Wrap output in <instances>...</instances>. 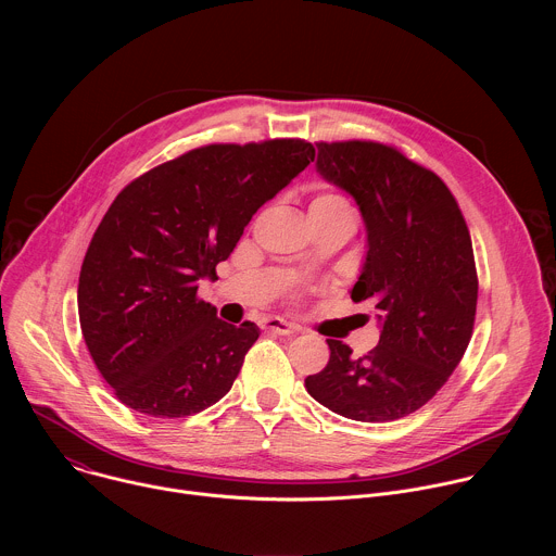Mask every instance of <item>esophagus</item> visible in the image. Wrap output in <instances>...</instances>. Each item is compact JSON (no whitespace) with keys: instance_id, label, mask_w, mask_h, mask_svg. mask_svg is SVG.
<instances>
[{"instance_id":"esophagus-1","label":"esophagus","mask_w":556,"mask_h":556,"mask_svg":"<svg viewBox=\"0 0 556 556\" xmlns=\"http://www.w3.org/2000/svg\"><path fill=\"white\" fill-rule=\"evenodd\" d=\"M260 328L262 330H268L273 334H281V337H288V334H294V326H290L288 321L279 319V316H266V319L260 321Z\"/></svg>"}]
</instances>
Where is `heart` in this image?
<instances>
[{"label": "heart", "instance_id": "1", "mask_svg": "<svg viewBox=\"0 0 556 556\" xmlns=\"http://www.w3.org/2000/svg\"><path fill=\"white\" fill-rule=\"evenodd\" d=\"M316 211H352V208H350V202L345 200V195H341L337 191H324L316 195L309 204V213H316Z\"/></svg>", "mask_w": 556, "mask_h": 556}]
</instances>
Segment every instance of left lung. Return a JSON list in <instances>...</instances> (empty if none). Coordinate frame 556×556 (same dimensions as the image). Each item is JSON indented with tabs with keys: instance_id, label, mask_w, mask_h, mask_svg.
Segmentation results:
<instances>
[{
	"instance_id": "8db88e82",
	"label": "left lung",
	"mask_w": 556,
	"mask_h": 556,
	"mask_svg": "<svg viewBox=\"0 0 556 556\" xmlns=\"http://www.w3.org/2000/svg\"><path fill=\"white\" fill-rule=\"evenodd\" d=\"M316 172L348 191L367 226L354 301L378 309L380 341L361 358L328 339L330 361L305 378L316 403L358 422H389L427 405L459 365L475 326L478 270L448 187L391 144L316 142Z\"/></svg>"
}]
</instances>
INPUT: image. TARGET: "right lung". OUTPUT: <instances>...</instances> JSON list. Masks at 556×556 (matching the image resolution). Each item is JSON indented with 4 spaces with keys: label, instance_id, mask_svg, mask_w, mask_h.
<instances>
[{
    "label": "right lung",
    "instance_id": "right-lung-1",
    "mask_svg": "<svg viewBox=\"0 0 556 556\" xmlns=\"http://www.w3.org/2000/svg\"><path fill=\"white\" fill-rule=\"evenodd\" d=\"M309 161L301 138L191 149L131 180L103 215L78 275L90 356L134 412L187 418L228 393L260 328L198 296L257 213Z\"/></svg>",
    "mask_w": 556,
    "mask_h": 556
}]
</instances>
